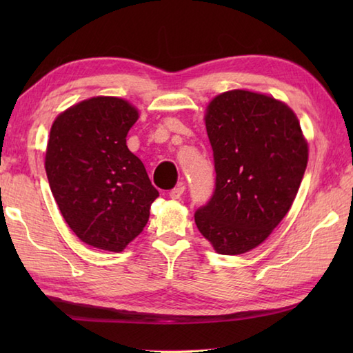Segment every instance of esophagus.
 <instances>
[{"label":"esophagus","instance_id":"esophagus-1","mask_svg":"<svg viewBox=\"0 0 353 353\" xmlns=\"http://www.w3.org/2000/svg\"><path fill=\"white\" fill-rule=\"evenodd\" d=\"M183 191H185V185H183V183H177L176 188H172L168 194H170L171 199L176 200V199H181V197H182Z\"/></svg>","mask_w":353,"mask_h":353}]
</instances>
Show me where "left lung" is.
Listing matches in <instances>:
<instances>
[{"label":"left lung","instance_id":"1","mask_svg":"<svg viewBox=\"0 0 353 353\" xmlns=\"http://www.w3.org/2000/svg\"><path fill=\"white\" fill-rule=\"evenodd\" d=\"M215 190L194 214L216 253L241 254L264 243L292 205L308 163V142L287 104L234 89L205 115Z\"/></svg>","mask_w":353,"mask_h":353}]
</instances>
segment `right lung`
<instances>
[{
    "label": "right lung",
    "instance_id": "right-lung-1",
    "mask_svg": "<svg viewBox=\"0 0 353 353\" xmlns=\"http://www.w3.org/2000/svg\"><path fill=\"white\" fill-rule=\"evenodd\" d=\"M138 109L118 97H92L51 125L45 171L65 221L81 241L123 252L145 228L159 197L144 163L125 144Z\"/></svg>",
    "mask_w": 353,
    "mask_h": 353
}]
</instances>
